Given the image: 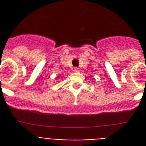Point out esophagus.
I'll return each instance as SVG.
<instances>
[{
    "label": "esophagus",
    "instance_id": "esophagus-1",
    "mask_svg": "<svg viewBox=\"0 0 146 146\" xmlns=\"http://www.w3.org/2000/svg\"><path fill=\"white\" fill-rule=\"evenodd\" d=\"M80 71V70L79 68H77V67H76V68H74V72H79Z\"/></svg>",
    "mask_w": 146,
    "mask_h": 146
}]
</instances>
